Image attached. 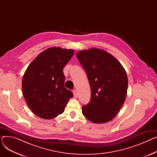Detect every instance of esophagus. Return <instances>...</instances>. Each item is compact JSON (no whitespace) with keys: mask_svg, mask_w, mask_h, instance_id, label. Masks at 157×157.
Returning a JSON list of instances; mask_svg holds the SVG:
<instances>
[{"mask_svg":"<svg viewBox=\"0 0 157 157\" xmlns=\"http://www.w3.org/2000/svg\"><path fill=\"white\" fill-rule=\"evenodd\" d=\"M72 92H73V94H74V97H75V98H77L78 97V94H77L76 90H74L73 91H72Z\"/></svg>","mask_w":157,"mask_h":157,"instance_id":"1","label":"esophagus"}]
</instances>
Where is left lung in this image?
I'll return each mask as SVG.
<instances>
[{
	"instance_id": "obj_1",
	"label": "left lung",
	"mask_w": 157,
	"mask_h": 157,
	"mask_svg": "<svg viewBox=\"0 0 157 157\" xmlns=\"http://www.w3.org/2000/svg\"><path fill=\"white\" fill-rule=\"evenodd\" d=\"M86 72L91 88V100L82 107V113L95 123H106L117 116L125 101L127 73L121 64L104 50L91 48L76 54Z\"/></svg>"
}]
</instances>
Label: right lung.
<instances>
[{
	"mask_svg": "<svg viewBox=\"0 0 157 157\" xmlns=\"http://www.w3.org/2000/svg\"><path fill=\"white\" fill-rule=\"evenodd\" d=\"M73 49L53 47L40 53L29 65L22 79L23 94L28 106L37 117L52 119L63 113L73 97L64 86V66Z\"/></svg>",
	"mask_w": 157,
	"mask_h": 157,
	"instance_id": "obj_1",
	"label": "right lung"
}]
</instances>
